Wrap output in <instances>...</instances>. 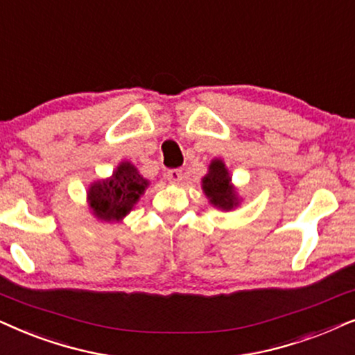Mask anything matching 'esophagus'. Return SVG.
Returning <instances> with one entry per match:
<instances>
[{"mask_svg": "<svg viewBox=\"0 0 355 355\" xmlns=\"http://www.w3.org/2000/svg\"><path fill=\"white\" fill-rule=\"evenodd\" d=\"M164 176H166V179H168L169 182H179L182 179V169H179V168L168 169Z\"/></svg>", "mask_w": 355, "mask_h": 355, "instance_id": "obj_1", "label": "esophagus"}]
</instances>
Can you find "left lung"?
Returning a JSON list of instances; mask_svg holds the SVG:
<instances>
[{"instance_id":"1","label":"left lung","mask_w":355,"mask_h":355,"mask_svg":"<svg viewBox=\"0 0 355 355\" xmlns=\"http://www.w3.org/2000/svg\"><path fill=\"white\" fill-rule=\"evenodd\" d=\"M228 171L225 169V164L220 159L211 161L209 174L202 179V187H204L205 196L209 197L214 205H218L220 209H232L236 205V194L230 186Z\"/></svg>"}]
</instances>
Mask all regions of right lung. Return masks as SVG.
<instances>
[{"mask_svg":"<svg viewBox=\"0 0 355 355\" xmlns=\"http://www.w3.org/2000/svg\"><path fill=\"white\" fill-rule=\"evenodd\" d=\"M146 186L148 181L138 174L135 166L130 163H122L112 178L91 186L87 194L91 209L94 215L107 222L121 220L137 204Z\"/></svg>","mask_w":355,"mask_h":355,"instance_id":"right-lung-1","label":"right lung"}]
</instances>
